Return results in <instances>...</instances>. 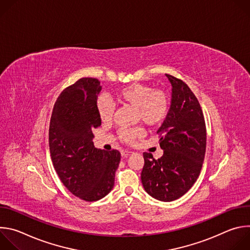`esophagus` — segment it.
<instances>
[{
	"mask_svg": "<svg viewBox=\"0 0 250 250\" xmlns=\"http://www.w3.org/2000/svg\"><path fill=\"white\" fill-rule=\"evenodd\" d=\"M132 152L131 151H129V150H123L122 151V156L123 157H127L128 155H130Z\"/></svg>",
	"mask_w": 250,
	"mask_h": 250,
	"instance_id": "34e87169",
	"label": "esophagus"
}]
</instances>
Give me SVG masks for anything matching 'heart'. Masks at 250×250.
<instances>
[{
    "label": "heart",
    "mask_w": 250,
    "mask_h": 250,
    "mask_svg": "<svg viewBox=\"0 0 250 250\" xmlns=\"http://www.w3.org/2000/svg\"><path fill=\"white\" fill-rule=\"evenodd\" d=\"M117 100L122 104H129L135 108L137 120H141L148 125H158L166 119L169 112V99L162 91H153L152 88L131 84L120 89L116 93ZM97 113L102 122L112 121L114 104L105 96H100L97 100ZM144 128L140 126L125 128L120 130L123 141L131 144L136 138L144 135Z\"/></svg>",
    "instance_id": "obj_1"
}]
</instances>
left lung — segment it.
Listing matches in <instances>:
<instances>
[{
  "instance_id": "left-lung-1",
  "label": "left lung",
  "mask_w": 250,
  "mask_h": 250,
  "mask_svg": "<svg viewBox=\"0 0 250 250\" xmlns=\"http://www.w3.org/2000/svg\"><path fill=\"white\" fill-rule=\"evenodd\" d=\"M172 85L168 115L157 130L163 155L155 159L145 152L141 182L153 198L171 202L186 194L200 175L207 130L200 103L182 80L166 74Z\"/></svg>"
}]
</instances>
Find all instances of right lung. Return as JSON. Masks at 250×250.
I'll return each instance as SVG.
<instances>
[{
	"mask_svg": "<svg viewBox=\"0 0 250 250\" xmlns=\"http://www.w3.org/2000/svg\"><path fill=\"white\" fill-rule=\"evenodd\" d=\"M102 87L96 78H81L57 98L49 125V150L56 173L74 196L95 202L114 188L121 160L117 149L105 151L93 144L101 125L97 100Z\"/></svg>",
	"mask_w": 250,
	"mask_h": 250,
	"instance_id": "add662e5",
	"label": "right lung"
}]
</instances>
